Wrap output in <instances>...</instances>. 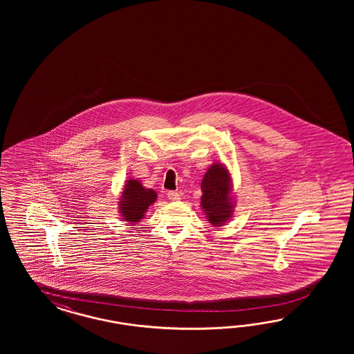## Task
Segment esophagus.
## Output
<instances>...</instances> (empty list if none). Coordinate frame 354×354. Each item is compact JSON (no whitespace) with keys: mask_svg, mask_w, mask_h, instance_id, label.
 <instances>
[{"mask_svg":"<svg viewBox=\"0 0 354 354\" xmlns=\"http://www.w3.org/2000/svg\"><path fill=\"white\" fill-rule=\"evenodd\" d=\"M167 197L171 201H179L180 200V194H179V192H175V191H169L167 192Z\"/></svg>","mask_w":354,"mask_h":354,"instance_id":"obj_1","label":"esophagus"}]
</instances>
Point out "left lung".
<instances>
[{
  "label": "left lung",
  "instance_id": "8db88e82",
  "mask_svg": "<svg viewBox=\"0 0 354 354\" xmlns=\"http://www.w3.org/2000/svg\"><path fill=\"white\" fill-rule=\"evenodd\" d=\"M201 206L209 223L221 227L232 216L235 201L232 197V180L227 167L213 163L205 172L201 183Z\"/></svg>",
  "mask_w": 354,
  "mask_h": 354
}]
</instances>
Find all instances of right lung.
<instances>
[{
	"mask_svg": "<svg viewBox=\"0 0 354 354\" xmlns=\"http://www.w3.org/2000/svg\"><path fill=\"white\" fill-rule=\"evenodd\" d=\"M156 200L157 193L153 189L144 188L138 179H129L119 200L120 216L126 222L138 223Z\"/></svg>",
	"mask_w": 354,
	"mask_h": 354,
	"instance_id": "add662e5",
	"label": "right lung"
}]
</instances>
